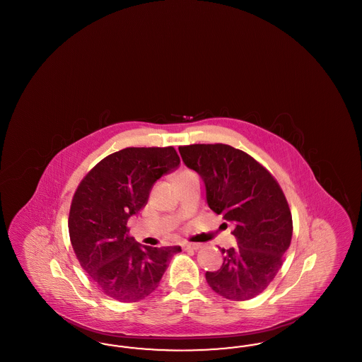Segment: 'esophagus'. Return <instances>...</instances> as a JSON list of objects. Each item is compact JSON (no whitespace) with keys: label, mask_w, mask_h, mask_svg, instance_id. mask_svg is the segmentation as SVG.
<instances>
[{"label":"esophagus","mask_w":362,"mask_h":362,"mask_svg":"<svg viewBox=\"0 0 362 362\" xmlns=\"http://www.w3.org/2000/svg\"><path fill=\"white\" fill-rule=\"evenodd\" d=\"M182 247H183L185 251H197V250L201 248V244H198V243H186Z\"/></svg>","instance_id":"34e87169"}]
</instances>
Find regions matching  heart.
<instances>
[{"instance_id":"obj_1","label":"heart","mask_w":362,"mask_h":362,"mask_svg":"<svg viewBox=\"0 0 362 362\" xmlns=\"http://www.w3.org/2000/svg\"><path fill=\"white\" fill-rule=\"evenodd\" d=\"M191 177H197V175L192 173V171H189V170H182L180 173L176 175V183H180V182L187 180V179H191Z\"/></svg>"}]
</instances>
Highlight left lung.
<instances>
[{"label":"left lung","instance_id":"obj_1","mask_svg":"<svg viewBox=\"0 0 362 362\" xmlns=\"http://www.w3.org/2000/svg\"><path fill=\"white\" fill-rule=\"evenodd\" d=\"M206 187L209 207L233 225L238 245L221 248L223 266L209 286L233 301L254 298L274 279L292 241V213L274 176L254 157L225 144L179 146Z\"/></svg>","mask_w":362,"mask_h":362}]
</instances>
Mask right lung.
<instances>
[{"label":"right lung","mask_w":362,"mask_h":362,"mask_svg":"<svg viewBox=\"0 0 362 362\" xmlns=\"http://www.w3.org/2000/svg\"><path fill=\"white\" fill-rule=\"evenodd\" d=\"M173 146L126 148L104 157L76 189L69 236L81 267L108 297L136 303L155 292L175 247H148L129 236L127 221L146 205L157 179L176 170Z\"/></svg>","instance_id":"add662e5"}]
</instances>
